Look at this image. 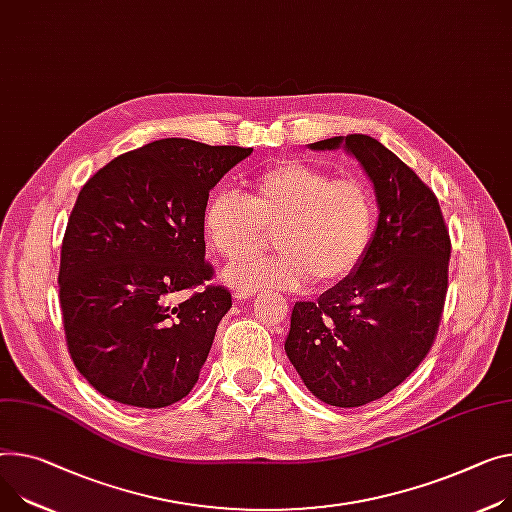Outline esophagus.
<instances>
[{
  "label": "esophagus",
  "mask_w": 512,
  "mask_h": 512,
  "mask_svg": "<svg viewBox=\"0 0 512 512\" xmlns=\"http://www.w3.org/2000/svg\"><path fill=\"white\" fill-rule=\"evenodd\" d=\"M256 295V289H235L233 291V297L238 299V301H248V299H252Z\"/></svg>",
  "instance_id": "esophagus-1"
}]
</instances>
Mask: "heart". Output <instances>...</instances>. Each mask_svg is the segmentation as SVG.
Returning <instances> with one entry per match:
<instances>
[{
	"label": "heart",
	"instance_id": "heart-1",
	"mask_svg": "<svg viewBox=\"0 0 512 512\" xmlns=\"http://www.w3.org/2000/svg\"><path fill=\"white\" fill-rule=\"evenodd\" d=\"M375 219L373 192L363 180L330 178L291 160L258 174L248 199L213 194L203 229L211 248L229 260L260 252L268 231H279V256L235 262L225 279L238 289L297 291L313 281L330 287L355 272L369 252Z\"/></svg>",
	"mask_w": 512,
	"mask_h": 512
}]
</instances>
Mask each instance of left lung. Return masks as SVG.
Segmentation results:
<instances>
[{"label":"left lung","instance_id":"1","mask_svg":"<svg viewBox=\"0 0 512 512\" xmlns=\"http://www.w3.org/2000/svg\"><path fill=\"white\" fill-rule=\"evenodd\" d=\"M307 147L355 157L379 217L357 270L316 303H295L285 352L320 402L359 408L396 389L428 355L447 293L449 231L435 192L377 139L346 135Z\"/></svg>","mask_w":512,"mask_h":512}]
</instances>
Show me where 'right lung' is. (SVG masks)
Instances as JSON below:
<instances>
[{
  "mask_svg": "<svg viewBox=\"0 0 512 512\" xmlns=\"http://www.w3.org/2000/svg\"><path fill=\"white\" fill-rule=\"evenodd\" d=\"M252 147L160 139L114 157L77 194L61 246L59 301L69 355L104 398L166 408L199 381L221 318L203 213Z\"/></svg>",
  "mask_w": 512,
  "mask_h": 512,
  "instance_id": "add662e5",
  "label": "right lung"
}]
</instances>
